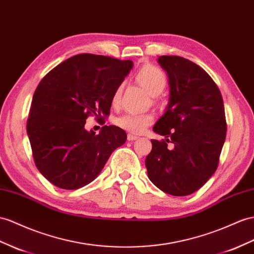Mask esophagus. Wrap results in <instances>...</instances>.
<instances>
[{
    "label": "esophagus",
    "mask_w": 254,
    "mask_h": 254,
    "mask_svg": "<svg viewBox=\"0 0 254 254\" xmlns=\"http://www.w3.org/2000/svg\"><path fill=\"white\" fill-rule=\"evenodd\" d=\"M136 139H138V136H136V135H134V134H127V140H129V141H132V140H136Z\"/></svg>",
    "instance_id": "34e87169"
}]
</instances>
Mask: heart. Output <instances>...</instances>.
<instances>
[{
  "label": "heart",
  "instance_id": "heart-1",
  "mask_svg": "<svg viewBox=\"0 0 254 254\" xmlns=\"http://www.w3.org/2000/svg\"><path fill=\"white\" fill-rule=\"evenodd\" d=\"M136 81L147 90L151 95H158L163 91L167 84V77L160 67L152 64H146L141 66L136 73ZM122 87L118 86L114 91L112 103L117 106L120 103ZM153 116L151 114H137L127 112L116 118L115 122L119 127L134 134H141L145 129L153 123Z\"/></svg>",
  "mask_w": 254,
  "mask_h": 254
}]
</instances>
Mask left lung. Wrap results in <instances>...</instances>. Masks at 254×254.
Masks as SVG:
<instances>
[{"label":"left lung","mask_w":254,"mask_h":254,"mask_svg":"<svg viewBox=\"0 0 254 254\" xmlns=\"http://www.w3.org/2000/svg\"><path fill=\"white\" fill-rule=\"evenodd\" d=\"M170 78L171 95L165 114L153 131L166 139H152L146 158L148 177L163 192L186 196L203 187L216 172L226 136L223 99L218 86L194 62L161 56ZM174 147L167 148V142Z\"/></svg>","instance_id":"left-lung-1"}]
</instances>
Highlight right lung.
<instances>
[{"label":"right lung","mask_w":254,"mask_h":254,"mask_svg":"<svg viewBox=\"0 0 254 254\" xmlns=\"http://www.w3.org/2000/svg\"><path fill=\"white\" fill-rule=\"evenodd\" d=\"M132 66L129 60L81 54L57 65L38 83L27 132L34 163L49 183L64 190L87 186L125 144L127 133L118 127L104 126L95 134L84 125L90 116L101 121L109 115L114 91Z\"/></svg>","instance_id":"1"}]
</instances>
